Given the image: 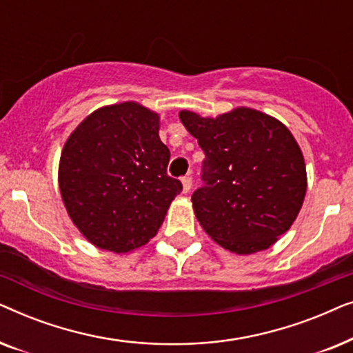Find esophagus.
Segmentation results:
<instances>
[{
  "mask_svg": "<svg viewBox=\"0 0 353 353\" xmlns=\"http://www.w3.org/2000/svg\"><path fill=\"white\" fill-rule=\"evenodd\" d=\"M181 185H183V192H190L191 186H192V178L190 175L183 176L181 178Z\"/></svg>",
  "mask_w": 353,
  "mask_h": 353,
  "instance_id": "obj_1",
  "label": "esophagus"
}]
</instances>
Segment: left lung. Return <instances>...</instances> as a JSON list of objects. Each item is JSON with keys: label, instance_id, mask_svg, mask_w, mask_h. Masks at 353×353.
<instances>
[{"label": "left lung", "instance_id": "obj_1", "mask_svg": "<svg viewBox=\"0 0 353 353\" xmlns=\"http://www.w3.org/2000/svg\"><path fill=\"white\" fill-rule=\"evenodd\" d=\"M205 154L204 186L191 201L216 244L239 255L268 249L297 219L307 191L301 148L272 115L236 108L219 117L180 110Z\"/></svg>", "mask_w": 353, "mask_h": 353}]
</instances>
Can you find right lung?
<instances>
[{
  "instance_id": "1",
  "label": "right lung",
  "mask_w": 353,
  "mask_h": 353,
  "mask_svg": "<svg viewBox=\"0 0 353 353\" xmlns=\"http://www.w3.org/2000/svg\"><path fill=\"white\" fill-rule=\"evenodd\" d=\"M161 117L127 101L90 114L67 138L59 190L70 220L96 248L125 254L157 234L183 186L167 175Z\"/></svg>"
}]
</instances>
